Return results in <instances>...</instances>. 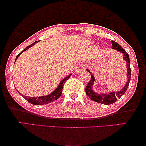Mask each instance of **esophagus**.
Listing matches in <instances>:
<instances>
[{
    "mask_svg": "<svg viewBox=\"0 0 146 146\" xmlns=\"http://www.w3.org/2000/svg\"><path fill=\"white\" fill-rule=\"evenodd\" d=\"M76 70L77 72H79L84 71L86 70V65L84 64H80L77 66L76 69Z\"/></svg>",
    "mask_w": 146,
    "mask_h": 146,
    "instance_id": "esophagus-1",
    "label": "esophagus"
}]
</instances>
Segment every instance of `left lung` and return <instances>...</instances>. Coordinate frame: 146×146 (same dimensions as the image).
Masks as SVG:
<instances>
[{
  "mask_svg": "<svg viewBox=\"0 0 146 146\" xmlns=\"http://www.w3.org/2000/svg\"><path fill=\"white\" fill-rule=\"evenodd\" d=\"M111 48L116 50L119 51L123 54V60L126 62V68H127V82L125 83L124 87L121 90L115 92H110L109 94H98L92 90V86L94 82L95 81V78L94 77V75L92 74L88 69H86L88 72H89L91 75V79L88 84V85L86 87V94L92 100L96 102L104 104L106 105H110L111 104L115 102L117 100L122 96L126 92L127 88H128L129 81L131 79V69H130V63H129V57L128 54L126 52V51L119 44H117L116 42L111 41Z\"/></svg>",
  "mask_w": 146,
  "mask_h": 146,
  "instance_id": "left-lung-1",
  "label": "left lung"
}]
</instances>
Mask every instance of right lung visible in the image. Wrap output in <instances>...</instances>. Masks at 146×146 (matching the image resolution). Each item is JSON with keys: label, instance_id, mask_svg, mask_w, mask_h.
<instances>
[{"label": "right lung", "instance_id": "right-lung-1", "mask_svg": "<svg viewBox=\"0 0 146 146\" xmlns=\"http://www.w3.org/2000/svg\"><path fill=\"white\" fill-rule=\"evenodd\" d=\"M38 41H36L34 42L33 44H32L28 46L25 49H24L23 51L21 52V53L19 54H18L17 56V57H16V60H15V62L17 60V59L18 58V57L23 52H25V50H27L33 46L36 43H37ZM72 74H69L68 76H66L65 78H64L60 82L58 86L57 87V88L54 91L52 92L51 94H50L47 95V96H40V97H29V96H24L22 94L19 93V92H18L20 94H21L22 96H23L25 100H27L29 102V103L32 104H35V105H43V104H49L52 102H54V100H56L57 99H58L60 97V96L62 94V88H63V86L65 82L71 76Z\"/></svg>", "mask_w": 146, "mask_h": 146}]
</instances>
